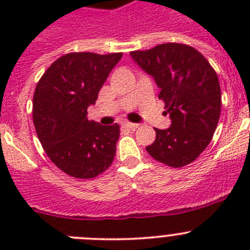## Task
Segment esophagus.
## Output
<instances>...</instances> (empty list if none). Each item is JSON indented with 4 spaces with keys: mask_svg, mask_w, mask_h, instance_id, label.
<instances>
[{
    "mask_svg": "<svg viewBox=\"0 0 250 250\" xmlns=\"http://www.w3.org/2000/svg\"><path fill=\"white\" fill-rule=\"evenodd\" d=\"M124 127H127V129H136V127H139V124H134V123H124L123 124Z\"/></svg>",
    "mask_w": 250,
    "mask_h": 250,
    "instance_id": "1",
    "label": "esophagus"
}]
</instances>
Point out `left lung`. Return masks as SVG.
Segmentation results:
<instances>
[{
	"mask_svg": "<svg viewBox=\"0 0 250 250\" xmlns=\"http://www.w3.org/2000/svg\"><path fill=\"white\" fill-rule=\"evenodd\" d=\"M130 56L154 77L171 119L170 127L155 129V141L146 151L167 167L190 164L209 145L219 121L218 75L199 51L184 43H161L131 51Z\"/></svg>",
	"mask_w": 250,
	"mask_h": 250,
	"instance_id": "left-lung-1",
	"label": "left lung"
}]
</instances>
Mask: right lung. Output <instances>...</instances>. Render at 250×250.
<instances>
[{
	"mask_svg": "<svg viewBox=\"0 0 250 250\" xmlns=\"http://www.w3.org/2000/svg\"><path fill=\"white\" fill-rule=\"evenodd\" d=\"M121 56V52L63 55L37 83L32 106L35 129L48 158L67 175L95 178L114 160L120 126L87 120V107L98 100Z\"/></svg>",
	"mask_w": 250,
	"mask_h": 250,
	"instance_id": "obj_1",
	"label": "right lung"
}]
</instances>
